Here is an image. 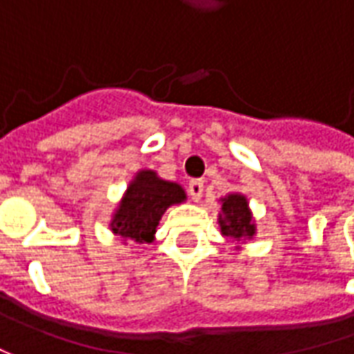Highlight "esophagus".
I'll return each mask as SVG.
<instances>
[{
    "mask_svg": "<svg viewBox=\"0 0 354 354\" xmlns=\"http://www.w3.org/2000/svg\"><path fill=\"white\" fill-rule=\"evenodd\" d=\"M203 189H205V185H203L201 179H193V181L189 183V195H191V198H193L195 203H198L201 197H203Z\"/></svg>",
    "mask_w": 354,
    "mask_h": 354,
    "instance_id": "obj_1",
    "label": "esophagus"
}]
</instances>
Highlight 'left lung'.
I'll list each match as a JSON object with an SVG mask.
<instances>
[{"label":"left lung","mask_w":354,"mask_h":354,"mask_svg":"<svg viewBox=\"0 0 354 354\" xmlns=\"http://www.w3.org/2000/svg\"><path fill=\"white\" fill-rule=\"evenodd\" d=\"M218 203H221V212L216 223L221 226V234L236 242V250H240V246L252 240L258 232L254 214L248 205V197L238 191H232L218 198Z\"/></svg>","instance_id":"1"}]
</instances>
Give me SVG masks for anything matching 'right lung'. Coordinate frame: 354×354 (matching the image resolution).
<instances>
[{
	"label": "right lung",
	"mask_w": 354,
	"mask_h": 354,
	"mask_svg": "<svg viewBox=\"0 0 354 354\" xmlns=\"http://www.w3.org/2000/svg\"><path fill=\"white\" fill-rule=\"evenodd\" d=\"M185 201L187 193L181 185L161 179L153 169H140L133 173L108 226L124 244H149L156 240L157 225L165 211Z\"/></svg>",
	"instance_id": "1"
}]
</instances>
